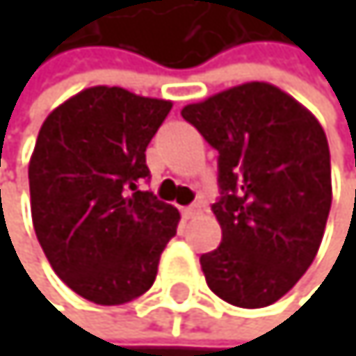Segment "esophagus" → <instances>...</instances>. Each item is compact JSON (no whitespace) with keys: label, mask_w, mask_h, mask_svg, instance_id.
<instances>
[{"label":"esophagus","mask_w":356,"mask_h":356,"mask_svg":"<svg viewBox=\"0 0 356 356\" xmlns=\"http://www.w3.org/2000/svg\"><path fill=\"white\" fill-rule=\"evenodd\" d=\"M202 204L200 202H194V204H188V207H184V218H194L196 213H200Z\"/></svg>","instance_id":"1"}]
</instances>
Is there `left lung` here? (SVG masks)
Returning <instances> with one entry per match:
<instances>
[{
    "label": "left lung",
    "mask_w": 356,
    "mask_h": 356,
    "mask_svg": "<svg viewBox=\"0 0 356 356\" xmlns=\"http://www.w3.org/2000/svg\"><path fill=\"white\" fill-rule=\"evenodd\" d=\"M181 117L218 152L222 243L200 256L209 289L237 307L284 297L316 256L331 209V156L307 108L269 83L188 104Z\"/></svg>",
    "instance_id": "1"
}]
</instances>
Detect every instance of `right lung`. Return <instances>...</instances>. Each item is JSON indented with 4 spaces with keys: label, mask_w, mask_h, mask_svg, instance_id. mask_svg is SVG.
Returning <instances> with one entry per match:
<instances>
[{
    "label": "right lung",
    "mask_w": 356,
    "mask_h": 356,
    "mask_svg": "<svg viewBox=\"0 0 356 356\" xmlns=\"http://www.w3.org/2000/svg\"><path fill=\"white\" fill-rule=\"evenodd\" d=\"M170 102L91 87L57 106L29 162L35 237L53 271L87 301L119 305L152 289L179 211L140 186L145 152Z\"/></svg>",
    "instance_id": "1"
}]
</instances>
